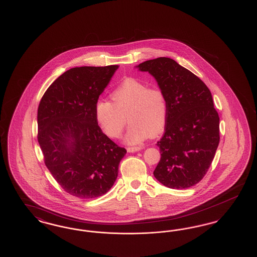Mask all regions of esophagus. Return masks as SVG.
<instances>
[{
	"label": "esophagus",
	"mask_w": 257,
	"mask_h": 257,
	"mask_svg": "<svg viewBox=\"0 0 257 257\" xmlns=\"http://www.w3.org/2000/svg\"><path fill=\"white\" fill-rule=\"evenodd\" d=\"M144 147H128L127 148V151L130 152V153H134V152H138L140 150H142Z\"/></svg>",
	"instance_id": "34e87169"
}]
</instances>
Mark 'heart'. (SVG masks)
Listing matches in <instances>:
<instances>
[{
	"mask_svg": "<svg viewBox=\"0 0 257 257\" xmlns=\"http://www.w3.org/2000/svg\"><path fill=\"white\" fill-rule=\"evenodd\" d=\"M112 103L98 100L94 113L98 124L110 138H118L126 124L131 123L125 136L128 145H139L149 135L158 134L167 118V101L157 86H147L135 78L122 81L110 93Z\"/></svg>",
	"mask_w": 257,
	"mask_h": 257,
	"instance_id": "b5f03b06",
	"label": "heart"
}]
</instances>
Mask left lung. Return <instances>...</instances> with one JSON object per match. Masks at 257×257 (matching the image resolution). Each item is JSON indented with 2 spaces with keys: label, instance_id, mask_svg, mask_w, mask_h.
Returning <instances> with one entry per match:
<instances>
[{
  "label": "left lung",
  "instance_id": "1",
  "mask_svg": "<svg viewBox=\"0 0 257 257\" xmlns=\"http://www.w3.org/2000/svg\"><path fill=\"white\" fill-rule=\"evenodd\" d=\"M136 68L154 77L167 101L155 178L171 189L195 186L206 174L220 143V117L209 88L170 58L144 61Z\"/></svg>",
  "mask_w": 257,
  "mask_h": 257
}]
</instances>
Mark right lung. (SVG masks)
<instances>
[{
  "instance_id": "obj_1",
  "label": "right lung",
  "mask_w": 257,
  "mask_h": 257,
  "mask_svg": "<svg viewBox=\"0 0 257 257\" xmlns=\"http://www.w3.org/2000/svg\"><path fill=\"white\" fill-rule=\"evenodd\" d=\"M118 65L74 67L48 87L38 106V144L56 181L84 199L105 195L115 182L126 149L102 132L98 98Z\"/></svg>"
}]
</instances>
